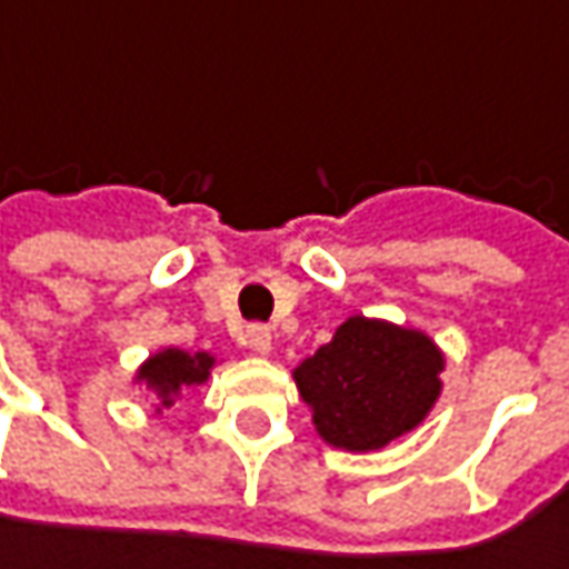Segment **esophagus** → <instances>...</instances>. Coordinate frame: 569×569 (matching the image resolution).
I'll return each mask as SVG.
<instances>
[{
	"mask_svg": "<svg viewBox=\"0 0 569 569\" xmlns=\"http://www.w3.org/2000/svg\"><path fill=\"white\" fill-rule=\"evenodd\" d=\"M244 347H251L258 357H270V350H273L270 328H263V325H251V328L244 331Z\"/></svg>",
	"mask_w": 569,
	"mask_h": 569,
	"instance_id": "esophagus-1",
	"label": "esophagus"
}]
</instances>
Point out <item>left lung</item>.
<instances>
[{"instance_id":"1","label":"left lung","mask_w":569,"mask_h":569,"mask_svg":"<svg viewBox=\"0 0 569 569\" xmlns=\"http://www.w3.org/2000/svg\"><path fill=\"white\" fill-rule=\"evenodd\" d=\"M446 353L427 331L353 315L292 369V379L328 446L376 452L430 417Z\"/></svg>"}]
</instances>
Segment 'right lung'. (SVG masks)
<instances>
[{"instance_id":"add662e5","label":"right lung","mask_w":569,"mask_h":569,"mask_svg":"<svg viewBox=\"0 0 569 569\" xmlns=\"http://www.w3.org/2000/svg\"><path fill=\"white\" fill-rule=\"evenodd\" d=\"M219 359L207 350H184V347H161L149 359L139 362L133 372V385L146 388L149 398H156V410L171 408L187 388H200L210 382V372Z\"/></svg>"}]
</instances>
